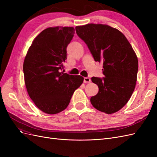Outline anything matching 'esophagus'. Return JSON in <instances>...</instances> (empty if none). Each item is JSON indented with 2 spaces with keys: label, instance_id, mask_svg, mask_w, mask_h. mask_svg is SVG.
<instances>
[{
  "label": "esophagus",
  "instance_id": "34e87169",
  "mask_svg": "<svg viewBox=\"0 0 157 157\" xmlns=\"http://www.w3.org/2000/svg\"><path fill=\"white\" fill-rule=\"evenodd\" d=\"M91 82V79L88 77H84V83H90Z\"/></svg>",
  "mask_w": 157,
  "mask_h": 157
}]
</instances>
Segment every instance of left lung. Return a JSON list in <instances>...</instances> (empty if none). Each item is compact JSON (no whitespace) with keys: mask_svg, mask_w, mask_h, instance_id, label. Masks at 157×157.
I'll return each mask as SVG.
<instances>
[{"mask_svg":"<svg viewBox=\"0 0 157 157\" xmlns=\"http://www.w3.org/2000/svg\"><path fill=\"white\" fill-rule=\"evenodd\" d=\"M94 60L103 62V78L92 77L99 92L90 98L98 111L112 114L124 107L135 89L138 60L126 36L107 25L90 23L75 27Z\"/></svg>","mask_w":157,"mask_h":157,"instance_id":"8db88e82","label":"left lung"}]
</instances>
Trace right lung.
Instances as JSON below:
<instances>
[{
	"mask_svg": "<svg viewBox=\"0 0 157 157\" xmlns=\"http://www.w3.org/2000/svg\"><path fill=\"white\" fill-rule=\"evenodd\" d=\"M74 33L72 27L47 28L33 41L23 62L28 94L40 110L50 115L67 108L75 90L83 82L81 76L59 72Z\"/></svg>",
	"mask_w": 157,
	"mask_h": 157,
	"instance_id": "1",
	"label": "right lung"
}]
</instances>
